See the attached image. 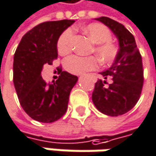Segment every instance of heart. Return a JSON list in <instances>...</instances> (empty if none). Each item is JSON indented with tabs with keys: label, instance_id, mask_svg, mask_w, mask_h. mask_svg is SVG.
<instances>
[{
	"label": "heart",
	"instance_id": "heart-1",
	"mask_svg": "<svg viewBox=\"0 0 156 156\" xmlns=\"http://www.w3.org/2000/svg\"><path fill=\"white\" fill-rule=\"evenodd\" d=\"M83 31L90 36L94 43L91 53L97 55L101 64H112L119 55V47L112 42V34L111 30L104 24L100 23H92L84 26ZM74 40V31L71 28L66 29L58 37L57 50L61 55H67L72 51ZM65 68L76 75L84 74L88 71L96 69L99 66V60L94 55L80 56L71 55L65 60Z\"/></svg>",
	"mask_w": 156,
	"mask_h": 156
}]
</instances>
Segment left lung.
Masks as SVG:
<instances>
[{
  "label": "left lung",
  "mask_w": 156,
  "mask_h": 156,
  "mask_svg": "<svg viewBox=\"0 0 156 156\" xmlns=\"http://www.w3.org/2000/svg\"><path fill=\"white\" fill-rule=\"evenodd\" d=\"M97 20L115 34L120 50L113 65L101 73L105 80L111 79L112 82L109 84L106 80H99L95 83L92 101L101 112L119 116L131 111L140 99L144 80L142 55L134 36L122 23L108 17Z\"/></svg>",
  "instance_id": "obj_1"
}]
</instances>
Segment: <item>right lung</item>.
I'll return each mask as SVG.
<instances>
[{
    "label": "right lung",
    "instance_id": "1",
    "mask_svg": "<svg viewBox=\"0 0 156 156\" xmlns=\"http://www.w3.org/2000/svg\"><path fill=\"white\" fill-rule=\"evenodd\" d=\"M74 20L39 23L22 38L13 57V84L23 111L40 122H54L66 112L69 94L77 76L60 71L58 80L45 82L41 76L44 64L57 58V40Z\"/></svg>",
    "mask_w": 156,
    "mask_h": 156
}]
</instances>
